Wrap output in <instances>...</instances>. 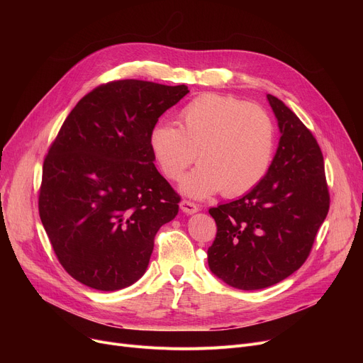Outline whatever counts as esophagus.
Returning <instances> with one entry per match:
<instances>
[{"mask_svg": "<svg viewBox=\"0 0 363 363\" xmlns=\"http://www.w3.org/2000/svg\"><path fill=\"white\" fill-rule=\"evenodd\" d=\"M179 206H181V211H182L184 213H186V215H193V213H196V212L200 211V207H199L196 203L189 201V200H182V201L179 203Z\"/></svg>", "mask_w": 363, "mask_h": 363, "instance_id": "obj_1", "label": "esophagus"}]
</instances>
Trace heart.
<instances>
[{
    "label": "heart",
    "mask_w": 363,
    "mask_h": 363,
    "mask_svg": "<svg viewBox=\"0 0 363 363\" xmlns=\"http://www.w3.org/2000/svg\"><path fill=\"white\" fill-rule=\"evenodd\" d=\"M275 144L272 119L262 107L230 95L204 94L179 111V128L159 123L148 145L162 174L178 181L199 157V167L182 181V191L204 199L222 189L237 197L266 175Z\"/></svg>",
    "instance_id": "b5f03b06"
}]
</instances>
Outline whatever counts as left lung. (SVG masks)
Segmentation results:
<instances>
[{"mask_svg": "<svg viewBox=\"0 0 363 363\" xmlns=\"http://www.w3.org/2000/svg\"><path fill=\"white\" fill-rule=\"evenodd\" d=\"M281 138L264 178L238 200L208 208L218 231L207 250L211 271L240 290L290 277L311 255L330 211L322 151L313 133L268 94Z\"/></svg>", "mask_w": 363, "mask_h": 363, "instance_id": "1", "label": "left lung"}]
</instances>
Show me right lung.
<instances>
[{"label": "right lung", "mask_w": 363, "mask_h": 363, "mask_svg": "<svg viewBox=\"0 0 363 363\" xmlns=\"http://www.w3.org/2000/svg\"><path fill=\"white\" fill-rule=\"evenodd\" d=\"M185 85L123 79L88 92L50 145L38 196L40 218L65 271L114 291L138 281L179 194L159 174L148 138Z\"/></svg>", "instance_id": "add662e5"}]
</instances>
